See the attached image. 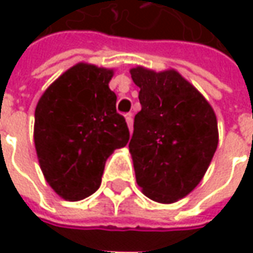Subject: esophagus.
I'll use <instances>...</instances> for the list:
<instances>
[{"instance_id":"34e87169","label":"esophagus","mask_w":253,"mask_h":253,"mask_svg":"<svg viewBox=\"0 0 253 253\" xmlns=\"http://www.w3.org/2000/svg\"><path fill=\"white\" fill-rule=\"evenodd\" d=\"M125 120H126V124H128V128H129V131L132 132V129H133V118H132L131 112L125 114Z\"/></svg>"}]
</instances>
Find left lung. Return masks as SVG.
Instances as JSON below:
<instances>
[{
  "label": "left lung",
  "instance_id": "left-lung-1",
  "mask_svg": "<svg viewBox=\"0 0 253 253\" xmlns=\"http://www.w3.org/2000/svg\"><path fill=\"white\" fill-rule=\"evenodd\" d=\"M141 111L129 152L136 183L146 197L170 204L193 191L218 145L217 117L203 94L176 70L131 69Z\"/></svg>",
  "mask_w": 253,
  "mask_h": 253
}]
</instances>
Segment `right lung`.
Segmentation results:
<instances>
[{
	"mask_svg": "<svg viewBox=\"0 0 253 253\" xmlns=\"http://www.w3.org/2000/svg\"><path fill=\"white\" fill-rule=\"evenodd\" d=\"M114 70L79 63L39 98L34 139L44 179L64 200L79 201L101 184L105 162L129 141L108 83Z\"/></svg>",
	"mask_w": 253,
	"mask_h": 253,
	"instance_id": "obj_1",
	"label": "right lung"
}]
</instances>
